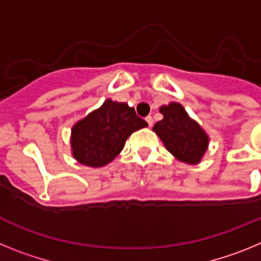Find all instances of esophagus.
<instances>
[{"label": "esophagus", "instance_id": "esophagus-1", "mask_svg": "<svg viewBox=\"0 0 261 261\" xmlns=\"http://www.w3.org/2000/svg\"><path fill=\"white\" fill-rule=\"evenodd\" d=\"M146 121H147V124H149V126L153 125V117H151L150 115H149V116H146Z\"/></svg>", "mask_w": 261, "mask_h": 261}]
</instances>
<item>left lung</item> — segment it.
Segmentation results:
<instances>
[{"instance_id":"left-lung-1","label":"left lung","mask_w":261,"mask_h":261,"mask_svg":"<svg viewBox=\"0 0 261 261\" xmlns=\"http://www.w3.org/2000/svg\"><path fill=\"white\" fill-rule=\"evenodd\" d=\"M163 119L154 125L166 149L181 162L196 165L208 146V136L200 125L190 119L181 105L170 103L161 107Z\"/></svg>"}]
</instances>
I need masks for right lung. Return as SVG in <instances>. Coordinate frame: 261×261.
Segmentation results:
<instances>
[{
  "label": "right lung",
  "mask_w": 261,
  "mask_h": 261,
  "mask_svg": "<svg viewBox=\"0 0 261 261\" xmlns=\"http://www.w3.org/2000/svg\"><path fill=\"white\" fill-rule=\"evenodd\" d=\"M147 126L126 103L107 99L100 108L73 126V155L82 165L100 167L123 150L126 138L135 130Z\"/></svg>",
  "instance_id": "right-lung-1"
}]
</instances>
